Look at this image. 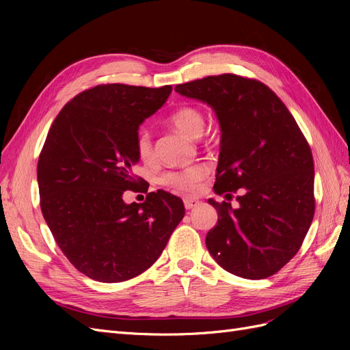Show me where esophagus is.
I'll return each instance as SVG.
<instances>
[{"instance_id": "1", "label": "esophagus", "mask_w": 350, "mask_h": 350, "mask_svg": "<svg viewBox=\"0 0 350 350\" xmlns=\"http://www.w3.org/2000/svg\"><path fill=\"white\" fill-rule=\"evenodd\" d=\"M198 203H200L198 198H194V197H187V198H184V206H185L187 210H191V208L197 207Z\"/></svg>"}]
</instances>
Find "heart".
<instances>
[{"mask_svg": "<svg viewBox=\"0 0 350 350\" xmlns=\"http://www.w3.org/2000/svg\"><path fill=\"white\" fill-rule=\"evenodd\" d=\"M167 122L178 131L197 139L204 131L206 126V116L196 107L184 105L175 111H172L167 116ZM135 153L139 156L142 162H150L153 159V146L150 133L146 129H140L135 134ZM207 175V167L203 165H193L188 166L183 171H169L165 172L159 183L167 188L178 189V191H194L197 185L203 181Z\"/></svg>", "mask_w": 350, "mask_h": 350, "instance_id": "heart-1", "label": "heart"}]
</instances>
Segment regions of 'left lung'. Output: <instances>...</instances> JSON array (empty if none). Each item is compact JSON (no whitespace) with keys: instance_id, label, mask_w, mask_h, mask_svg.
I'll return each instance as SVG.
<instances>
[{"instance_id":"1","label":"left lung","mask_w":350,"mask_h":350,"mask_svg":"<svg viewBox=\"0 0 350 350\" xmlns=\"http://www.w3.org/2000/svg\"><path fill=\"white\" fill-rule=\"evenodd\" d=\"M175 90L206 102L219 118L215 191L243 189L238 208L208 200L219 215L206 237L208 252L235 276L270 278L299 251L314 219L308 142L282 99L256 79L220 74L178 84Z\"/></svg>"}]
</instances>
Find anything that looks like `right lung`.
<instances>
[{
  "mask_svg": "<svg viewBox=\"0 0 350 350\" xmlns=\"http://www.w3.org/2000/svg\"><path fill=\"white\" fill-rule=\"evenodd\" d=\"M171 92L99 84L67 102L48 131L38 161L42 215L68 261L93 280L146 271L185 215L183 200L163 189L140 204L122 200L129 189L147 193L133 174L135 134Z\"/></svg>",
  "mask_w": 350,
  "mask_h": 350,
  "instance_id": "obj_1",
  "label": "right lung"
}]
</instances>
